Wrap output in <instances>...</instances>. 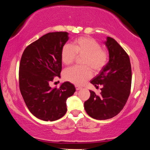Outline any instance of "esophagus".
<instances>
[{
    "label": "esophagus",
    "mask_w": 150,
    "mask_h": 150,
    "mask_svg": "<svg viewBox=\"0 0 150 150\" xmlns=\"http://www.w3.org/2000/svg\"><path fill=\"white\" fill-rule=\"evenodd\" d=\"M75 88H76V90L77 91H79V90H81V88H82L81 87H80V86H75Z\"/></svg>",
    "instance_id": "obj_1"
}]
</instances>
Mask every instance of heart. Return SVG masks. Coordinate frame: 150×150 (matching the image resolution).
Masks as SVG:
<instances>
[{
	"label": "heart",
	"mask_w": 150,
	"mask_h": 150,
	"mask_svg": "<svg viewBox=\"0 0 150 150\" xmlns=\"http://www.w3.org/2000/svg\"><path fill=\"white\" fill-rule=\"evenodd\" d=\"M77 56H82V64L84 67H73L66 69L64 77L66 80L77 85H82L93 76L91 67L98 71L105 67L108 59L105 50L95 39L81 37L75 40L72 45L67 44L62 50V61L65 65L71 64Z\"/></svg>",
	"instance_id": "heart-1"
}]
</instances>
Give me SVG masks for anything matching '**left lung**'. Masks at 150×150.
Returning a JSON list of instances; mask_svg holds the SVG:
<instances>
[{
	"label": "left lung",
	"mask_w": 150,
	"mask_h": 150,
	"mask_svg": "<svg viewBox=\"0 0 150 150\" xmlns=\"http://www.w3.org/2000/svg\"><path fill=\"white\" fill-rule=\"evenodd\" d=\"M104 44L109 61L91 81L95 87L102 85L100 95L90 91L91 97L84 102L88 115L97 120L111 119L124 107L131 89L132 69L128 55L115 39L107 37Z\"/></svg>",
	"instance_id": "left-lung-1"
}]
</instances>
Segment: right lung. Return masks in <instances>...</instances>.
<instances>
[{
  "instance_id": "add662e5",
  "label": "right lung",
  "mask_w": 150,
  "mask_h": 150,
  "mask_svg": "<svg viewBox=\"0 0 150 150\" xmlns=\"http://www.w3.org/2000/svg\"><path fill=\"white\" fill-rule=\"evenodd\" d=\"M69 38L67 32L47 33L28 46L22 55L20 91L29 111L41 120L62 118L67 111V99L75 92L69 81L59 88L49 84L55 76H60L62 50Z\"/></svg>"
}]
</instances>
